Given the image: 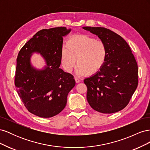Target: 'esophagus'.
Returning a JSON list of instances; mask_svg holds the SVG:
<instances>
[{
  "mask_svg": "<svg viewBox=\"0 0 150 150\" xmlns=\"http://www.w3.org/2000/svg\"><path fill=\"white\" fill-rule=\"evenodd\" d=\"M74 79H75V81H76V83H79L80 81H81L79 79H78L77 78H74Z\"/></svg>",
  "mask_w": 150,
  "mask_h": 150,
  "instance_id": "1",
  "label": "esophagus"
}]
</instances>
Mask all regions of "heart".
<instances>
[{
  "instance_id": "heart-1",
  "label": "heart",
  "mask_w": 150,
  "mask_h": 150,
  "mask_svg": "<svg viewBox=\"0 0 150 150\" xmlns=\"http://www.w3.org/2000/svg\"><path fill=\"white\" fill-rule=\"evenodd\" d=\"M107 48L101 40L87 35H79L70 38L61 52V63L67 72L78 66V76H92L101 69L107 57Z\"/></svg>"
}]
</instances>
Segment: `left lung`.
<instances>
[{
  "label": "left lung",
  "instance_id": "1",
  "mask_svg": "<svg viewBox=\"0 0 150 150\" xmlns=\"http://www.w3.org/2000/svg\"><path fill=\"white\" fill-rule=\"evenodd\" d=\"M96 35L106 45L107 57L96 74L84 80L87 100L93 110L110 114L124 109L138 86L137 62L131 48L122 37L100 27H83Z\"/></svg>",
  "mask_w": 150,
  "mask_h": 150
}]
</instances>
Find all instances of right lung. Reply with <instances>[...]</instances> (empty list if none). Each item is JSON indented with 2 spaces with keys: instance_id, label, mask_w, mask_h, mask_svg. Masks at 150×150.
<instances>
[{
  "instance_id": "obj_1",
  "label": "right lung",
  "mask_w": 150,
  "mask_h": 150,
  "mask_svg": "<svg viewBox=\"0 0 150 150\" xmlns=\"http://www.w3.org/2000/svg\"><path fill=\"white\" fill-rule=\"evenodd\" d=\"M71 30L64 27L40 30L18 54L17 91L25 108L35 116L51 117L61 112L66 105L68 93L76 84L73 76L59 68L63 37ZM34 52L46 61L44 69L31 66L30 57Z\"/></svg>"
}]
</instances>
